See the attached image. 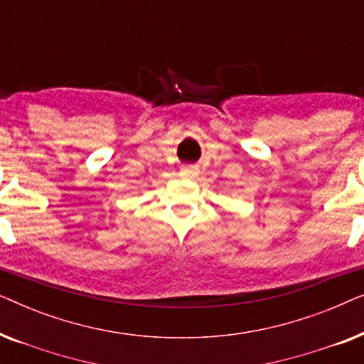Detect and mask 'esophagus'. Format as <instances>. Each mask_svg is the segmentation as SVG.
I'll use <instances>...</instances> for the list:
<instances>
[{"label":"esophagus","instance_id":"esophagus-1","mask_svg":"<svg viewBox=\"0 0 364 364\" xmlns=\"http://www.w3.org/2000/svg\"><path fill=\"white\" fill-rule=\"evenodd\" d=\"M182 172L186 173L187 177H191V178L197 177L198 173H200V171H198V167H183V168H182Z\"/></svg>","mask_w":364,"mask_h":364}]
</instances>
